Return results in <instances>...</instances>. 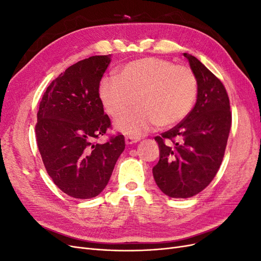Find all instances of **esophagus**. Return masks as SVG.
Segmentation results:
<instances>
[{
  "label": "esophagus",
  "mask_w": 261,
  "mask_h": 261,
  "mask_svg": "<svg viewBox=\"0 0 261 261\" xmlns=\"http://www.w3.org/2000/svg\"><path fill=\"white\" fill-rule=\"evenodd\" d=\"M137 141H138V139H135V138H133V137H130V136H126V137H125V143H126V145L135 144V143H137Z\"/></svg>",
  "instance_id": "34e87169"
}]
</instances>
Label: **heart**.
I'll list each match as a JSON object with an SVG mask.
<instances>
[{
  "label": "heart",
  "mask_w": 261,
  "mask_h": 261,
  "mask_svg": "<svg viewBox=\"0 0 261 261\" xmlns=\"http://www.w3.org/2000/svg\"><path fill=\"white\" fill-rule=\"evenodd\" d=\"M197 78L186 66L160 58L132 61L99 85V97L106 112L121 117L135 105L138 108L115 123V127L137 138L155 125L169 127L191 112L197 97Z\"/></svg>",
  "instance_id": "1"
}]
</instances>
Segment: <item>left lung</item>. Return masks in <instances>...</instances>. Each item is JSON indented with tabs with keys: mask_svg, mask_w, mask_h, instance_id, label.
<instances>
[{
	"mask_svg": "<svg viewBox=\"0 0 261 261\" xmlns=\"http://www.w3.org/2000/svg\"><path fill=\"white\" fill-rule=\"evenodd\" d=\"M197 78V101L180 123L154 137L160 159L155 183L171 198H189L203 191L222 163L232 124L223 84L202 63L184 53Z\"/></svg>",
	"mask_w": 261,
	"mask_h": 261,
	"instance_id": "1",
	"label": "left lung"
}]
</instances>
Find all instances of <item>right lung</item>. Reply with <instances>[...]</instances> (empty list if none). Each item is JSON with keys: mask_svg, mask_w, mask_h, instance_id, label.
Returning <instances> with one entry per match:
<instances>
[{"mask_svg": "<svg viewBox=\"0 0 261 261\" xmlns=\"http://www.w3.org/2000/svg\"><path fill=\"white\" fill-rule=\"evenodd\" d=\"M110 62L111 54L96 55L69 66L46 88L37 114V144L45 170L63 193L78 199L103 191L125 149L120 134L96 143L111 127L99 97Z\"/></svg>", "mask_w": 261, "mask_h": 261, "instance_id": "add662e5", "label": "right lung"}]
</instances>
